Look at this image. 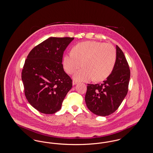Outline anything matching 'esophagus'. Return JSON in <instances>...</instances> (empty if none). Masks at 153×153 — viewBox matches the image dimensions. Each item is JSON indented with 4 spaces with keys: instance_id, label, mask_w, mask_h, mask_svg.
Here are the masks:
<instances>
[{
    "instance_id": "34e87169",
    "label": "esophagus",
    "mask_w": 153,
    "mask_h": 153,
    "mask_svg": "<svg viewBox=\"0 0 153 153\" xmlns=\"http://www.w3.org/2000/svg\"><path fill=\"white\" fill-rule=\"evenodd\" d=\"M77 83V81H76V80H73V82H72L73 85H75V84H76Z\"/></svg>"
}]
</instances>
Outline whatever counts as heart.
I'll return each mask as SVG.
<instances>
[{
  "label": "heart",
  "mask_w": 153,
  "mask_h": 153,
  "mask_svg": "<svg viewBox=\"0 0 153 153\" xmlns=\"http://www.w3.org/2000/svg\"><path fill=\"white\" fill-rule=\"evenodd\" d=\"M117 58L116 49L112 44L89 41L75 45L72 53L65 55L63 66L70 74L81 65L84 67L74 74L75 80L85 81L94 78L100 81L112 73Z\"/></svg>",
  "instance_id": "b5f03b06"
}]
</instances>
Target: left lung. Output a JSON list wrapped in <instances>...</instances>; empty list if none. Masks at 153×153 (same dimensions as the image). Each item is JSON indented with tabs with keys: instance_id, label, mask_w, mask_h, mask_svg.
I'll return each mask as SVG.
<instances>
[{
	"instance_id": "8db88e82",
	"label": "left lung",
	"mask_w": 153,
	"mask_h": 153,
	"mask_svg": "<svg viewBox=\"0 0 153 153\" xmlns=\"http://www.w3.org/2000/svg\"><path fill=\"white\" fill-rule=\"evenodd\" d=\"M116 64L112 73L102 84H88L85 101L96 115L105 117L117 110L127 94L130 70L123 52L117 45Z\"/></svg>"
}]
</instances>
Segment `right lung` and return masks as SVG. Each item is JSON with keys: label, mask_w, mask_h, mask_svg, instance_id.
I'll list each match as a JSON object with an SVG mask.
<instances>
[{"label": "right lung", "mask_w": 153, "mask_h": 153, "mask_svg": "<svg viewBox=\"0 0 153 153\" xmlns=\"http://www.w3.org/2000/svg\"><path fill=\"white\" fill-rule=\"evenodd\" d=\"M73 37H50L30 51L22 71L25 95L39 112L53 114L72 87V80L64 72V51Z\"/></svg>", "instance_id": "right-lung-1"}]
</instances>
